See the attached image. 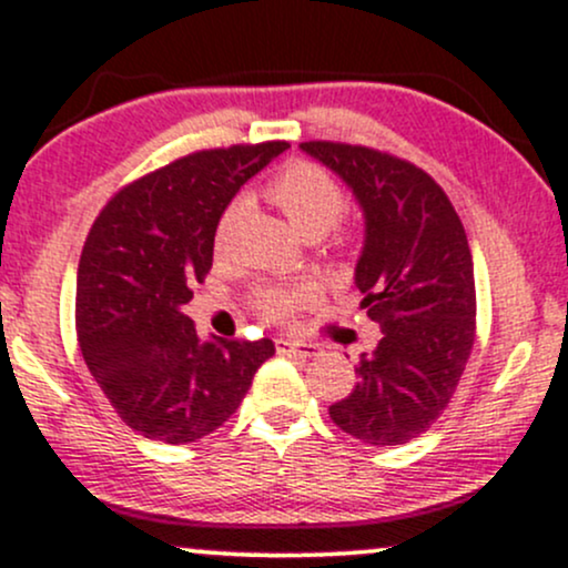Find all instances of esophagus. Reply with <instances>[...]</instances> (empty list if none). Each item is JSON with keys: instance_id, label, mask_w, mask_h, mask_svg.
<instances>
[{"instance_id": "obj_1", "label": "esophagus", "mask_w": 568, "mask_h": 568, "mask_svg": "<svg viewBox=\"0 0 568 568\" xmlns=\"http://www.w3.org/2000/svg\"><path fill=\"white\" fill-rule=\"evenodd\" d=\"M274 347H277V353H294V355H302V358H310V355L317 353L315 345H298V342L285 339V336L274 339Z\"/></svg>"}]
</instances>
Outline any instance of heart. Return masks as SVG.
Returning <instances> with one entry per match:
<instances>
[{
  "label": "heart",
  "mask_w": 568,
  "mask_h": 568,
  "mask_svg": "<svg viewBox=\"0 0 568 568\" xmlns=\"http://www.w3.org/2000/svg\"><path fill=\"white\" fill-rule=\"evenodd\" d=\"M264 193L272 204L283 210L291 226L304 236H321L339 221L345 210V193L339 183L323 166L313 161H288L280 172L272 174ZM242 204L234 202L223 210L217 221L215 242L223 245L229 232H232ZM313 298V288L307 285H258L251 296L253 313L264 321H291L302 304Z\"/></svg>",
  "instance_id": "1"
}]
</instances>
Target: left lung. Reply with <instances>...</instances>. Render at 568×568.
I'll use <instances>...</instances> for the list:
<instances>
[{
    "label": "left lung",
    "mask_w": 568,
    "mask_h": 568,
    "mask_svg": "<svg viewBox=\"0 0 568 568\" xmlns=\"http://www.w3.org/2000/svg\"><path fill=\"white\" fill-rule=\"evenodd\" d=\"M302 151L351 185L364 210L355 264L361 307L383 339L361 353L351 396L328 407L366 445H404L447 409L475 347V264L464 223L428 172L347 142L310 140Z\"/></svg>",
    "instance_id": "8db88e82"
}]
</instances>
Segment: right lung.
Wrapping results in <instances>:
<instances>
[{
  "instance_id": "add662e5",
  "label": "right lung",
  "mask_w": 568,
  "mask_h": 568,
  "mask_svg": "<svg viewBox=\"0 0 568 568\" xmlns=\"http://www.w3.org/2000/svg\"><path fill=\"white\" fill-rule=\"evenodd\" d=\"M288 142L196 151L123 185L78 264L74 326L85 366L118 417L148 439L189 445L236 413L272 339L202 342L183 304L213 266L234 193Z\"/></svg>"
}]
</instances>
